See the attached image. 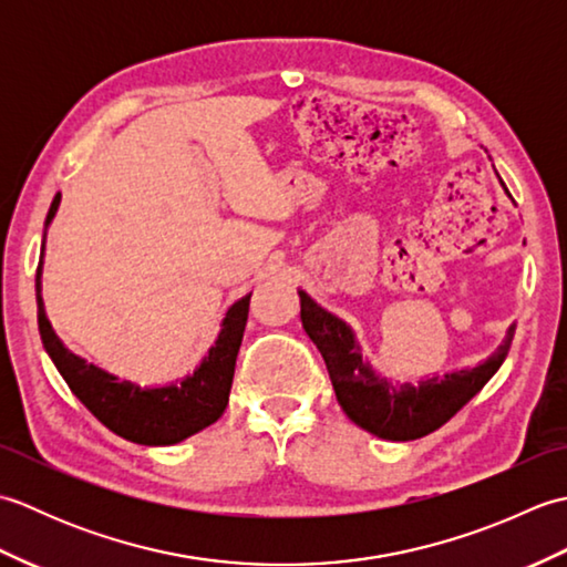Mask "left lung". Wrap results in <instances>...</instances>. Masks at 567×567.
<instances>
[{"mask_svg": "<svg viewBox=\"0 0 567 567\" xmlns=\"http://www.w3.org/2000/svg\"><path fill=\"white\" fill-rule=\"evenodd\" d=\"M502 187L509 195L507 185L502 183ZM297 295L299 305H302V311H299L302 327L323 355L336 400L353 424L384 441L421 439L441 429L455 412H461L499 370L509 353L516 329L512 323L502 346L480 365L445 372L443 378L433 375L412 384L380 375L370 365V360L363 358V348L355 339V331L343 319L317 305L305 290Z\"/></svg>", "mask_w": 567, "mask_h": 567, "instance_id": "obj_1", "label": "left lung"}]
</instances>
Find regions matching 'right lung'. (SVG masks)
<instances>
[{
  "label": "right lung",
  "mask_w": 567,
  "mask_h": 567,
  "mask_svg": "<svg viewBox=\"0 0 567 567\" xmlns=\"http://www.w3.org/2000/svg\"><path fill=\"white\" fill-rule=\"evenodd\" d=\"M60 207V195H55L51 209L45 216V231ZM43 250L35 270V302H39V331L45 353L51 355L53 365L68 382L72 394L97 416L102 424L131 443L141 445H173L195 436L202 429L212 426L224 414L231 392L234 368L240 341H244L250 292L226 309L221 319L219 336L214 346L199 360L192 375L179 378L171 384H141L122 380L114 372L94 363H87L82 355H75L58 339L51 321L45 317L41 297L43 275Z\"/></svg>",
  "instance_id": "right-lung-1"
}]
</instances>
